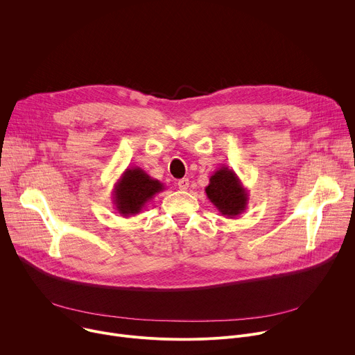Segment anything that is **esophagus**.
I'll use <instances>...</instances> for the list:
<instances>
[{
  "label": "esophagus",
  "mask_w": 355,
  "mask_h": 355,
  "mask_svg": "<svg viewBox=\"0 0 355 355\" xmlns=\"http://www.w3.org/2000/svg\"><path fill=\"white\" fill-rule=\"evenodd\" d=\"M178 188L181 189V191H187L188 189V187H189V180L188 178H182V180H178Z\"/></svg>",
  "instance_id": "1"
}]
</instances>
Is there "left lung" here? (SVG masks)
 Segmentation results:
<instances>
[{"label": "left lung", "mask_w": 355, "mask_h": 355, "mask_svg": "<svg viewBox=\"0 0 355 355\" xmlns=\"http://www.w3.org/2000/svg\"><path fill=\"white\" fill-rule=\"evenodd\" d=\"M205 192L222 216L229 219L241 215L248 204L247 188L243 187L237 174L227 166L218 168L211 175Z\"/></svg>", "instance_id": "left-lung-1"}]
</instances>
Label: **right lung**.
Returning a JSON list of instances; mask_svg holds the SVG:
<instances>
[{"instance_id":"obj_1","label":"right lung","mask_w":355,"mask_h":355,"mask_svg":"<svg viewBox=\"0 0 355 355\" xmlns=\"http://www.w3.org/2000/svg\"><path fill=\"white\" fill-rule=\"evenodd\" d=\"M112 191V200L116 212L123 216H135L140 214L147 202L159 192H163L164 184L151 178L140 167H128Z\"/></svg>"}]
</instances>
